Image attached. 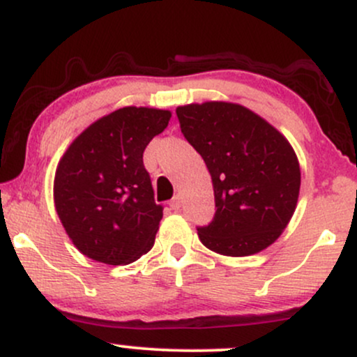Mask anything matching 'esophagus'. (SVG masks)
Instances as JSON below:
<instances>
[{"label":"esophagus","instance_id":"esophagus-1","mask_svg":"<svg viewBox=\"0 0 357 357\" xmlns=\"http://www.w3.org/2000/svg\"><path fill=\"white\" fill-rule=\"evenodd\" d=\"M169 206H171V210L178 211L179 208H181V198H179V196H174V198L169 202Z\"/></svg>","mask_w":357,"mask_h":357}]
</instances>
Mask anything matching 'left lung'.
<instances>
[{
	"label": "left lung",
	"mask_w": 357,
	"mask_h": 357,
	"mask_svg": "<svg viewBox=\"0 0 357 357\" xmlns=\"http://www.w3.org/2000/svg\"><path fill=\"white\" fill-rule=\"evenodd\" d=\"M176 116L215 191V218L198 227L202 243L228 257L272 245L292 218L301 190V166L289 141L265 119L230 102L183 105Z\"/></svg>",
	"instance_id": "left-lung-1"
}]
</instances>
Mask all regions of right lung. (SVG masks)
Segmentation results:
<instances>
[{
  "label": "right lung",
  "instance_id": "1",
  "mask_svg": "<svg viewBox=\"0 0 357 357\" xmlns=\"http://www.w3.org/2000/svg\"><path fill=\"white\" fill-rule=\"evenodd\" d=\"M171 112L122 107L90 124L56 166V215L85 257L107 265L136 261L154 245L162 206L142 162Z\"/></svg>",
  "mask_w": 357,
  "mask_h": 357
}]
</instances>
